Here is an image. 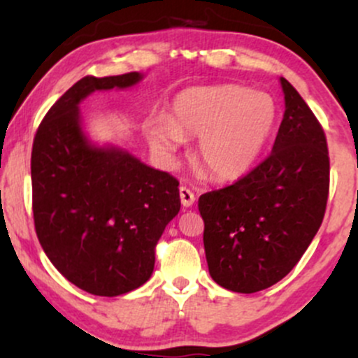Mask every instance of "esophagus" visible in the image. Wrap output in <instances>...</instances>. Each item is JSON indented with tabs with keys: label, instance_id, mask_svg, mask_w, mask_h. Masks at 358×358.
I'll return each mask as SVG.
<instances>
[{
	"label": "esophagus",
	"instance_id": "obj_1",
	"mask_svg": "<svg viewBox=\"0 0 358 358\" xmlns=\"http://www.w3.org/2000/svg\"><path fill=\"white\" fill-rule=\"evenodd\" d=\"M180 200H182L183 207H192L193 202H195V195H193L190 188L180 187Z\"/></svg>",
	"mask_w": 358,
	"mask_h": 358
}]
</instances>
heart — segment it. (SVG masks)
<instances>
[{
	"label": "heart",
	"mask_w": 358,
	"mask_h": 358,
	"mask_svg": "<svg viewBox=\"0 0 358 358\" xmlns=\"http://www.w3.org/2000/svg\"><path fill=\"white\" fill-rule=\"evenodd\" d=\"M276 124V104L268 94L241 85L193 87L173 102L170 121L148 129L151 146L171 156L183 138L199 136L196 155L208 175L236 180L254 166Z\"/></svg>",
	"instance_id": "heart-1"
}]
</instances>
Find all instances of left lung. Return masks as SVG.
I'll return each mask as SVG.
<instances>
[{"label":"left lung","instance_id":"8db88e82","mask_svg":"<svg viewBox=\"0 0 358 358\" xmlns=\"http://www.w3.org/2000/svg\"><path fill=\"white\" fill-rule=\"evenodd\" d=\"M285 116L273 151L236 183L199 199L208 273L236 293L276 285L322 225L330 188L323 127L281 77Z\"/></svg>","mask_w":358,"mask_h":358}]
</instances>
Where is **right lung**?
Wrapping results in <instances>:
<instances>
[{
    "label": "right lung",
    "mask_w": 358,
    "mask_h": 358,
    "mask_svg": "<svg viewBox=\"0 0 358 358\" xmlns=\"http://www.w3.org/2000/svg\"><path fill=\"white\" fill-rule=\"evenodd\" d=\"M139 72L87 76L45 114L31 150L34 220L64 278L96 296H119L150 279L155 248L180 212L178 180L114 146L89 141L79 104L96 90L126 89Z\"/></svg>",
    "instance_id": "right-lung-1"
}]
</instances>
